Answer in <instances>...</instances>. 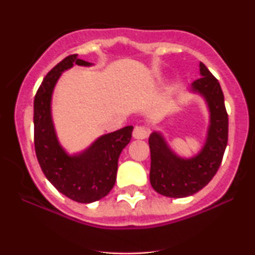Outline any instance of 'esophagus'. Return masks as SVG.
<instances>
[{
  "label": "esophagus",
  "instance_id": "1",
  "mask_svg": "<svg viewBox=\"0 0 255 255\" xmlns=\"http://www.w3.org/2000/svg\"><path fill=\"white\" fill-rule=\"evenodd\" d=\"M148 133H150V130L145 126H135L133 129V136L135 139H145V137H147Z\"/></svg>",
  "mask_w": 255,
  "mask_h": 255
}]
</instances>
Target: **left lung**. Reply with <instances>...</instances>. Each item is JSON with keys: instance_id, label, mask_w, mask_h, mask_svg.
I'll list each match as a JSON object with an SVG mask.
<instances>
[{"instance_id": "obj_1", "label": "left lung", "mask_w": 255, "mask_h": 255, "mask_svg": "<svg viewBox=\"0 0 255 255\" xmlns=\"http://www.w3.org/2000/svg\"><path fill=\"white\" fill-rule=\"evenodd\" d=\"M200 74L193 81V90L206 98L211 113L209 136L200 153L192 159H182L170 151L160 134L152 133L148 139L150 182L154 191L164 197L184 198L203 189L218 171L223 159L229 127L223 91L217 79L201 62Z\"/></svg>"}]
</instances>
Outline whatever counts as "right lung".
<instances>
[{
  "mask_svg": "<svg viewBox=\"0 0 255 255\" xmlns=\"http://www.w3.org/2000/svg\"><path fill=\"white\" fill-rule=\"evenodd\" d=\"M73 64L91 63L73 54L63 58L43 79L33 102L34 150L42 171L52 186L67 198L89 204L104 198L113 189L121 152L130 141L133 127L101 136L80 156L69 157L58 145L50 115L51 93L61 73Z\"/></svg>",
  "mask_w": 255,
  "mask_h": 255,
  "instance_id": "1",
  "label": "right lung"
}]
</instances>
